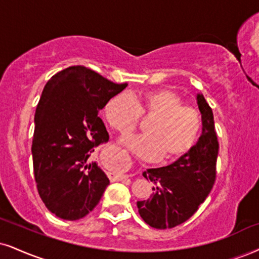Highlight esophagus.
Instances as JSON below:
<instances>
[{
    "instance_id": "esophagus-1",
    "label": "esophagus",
    "mask_w": 259,
    "mask_h": 259,
    "mask_svg": "<svg viewBox=\"0 0 259 259\" xmlns=\"http://www.w3.org/2000/svg\"><path fill=\"white\" fill-rule=\"evenodd\" d=\"M105 155H107L105 157H107L108 161H109V163L116 169V171H114V173H110V174L113 175L115 179H122L123 170L128 167L130 164L128 158H127L124 155L121 154V152L114 151V150H109L108 154Z\"/></svg>"
}]
</instances>
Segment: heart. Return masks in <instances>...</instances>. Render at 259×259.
I'll return each instance as SVG.
<instances>
[{
    "instance_id": "b5f03b06",
    "label": "heart",
    "mask_w": 259,
    "mask_h": 259,
    "mask_svg": "<svg viewBox=\"0 0 259 259\" xmlns=\"http://www.w3.org/2000/svg\"><path fill=\"white\" fill-rule=\"evenodd\" d=\"M107 122L127 135L136 130L140 115L152 117L146 127L149 136L126 137L121 143L140 158L162 156L167 162L184 158L192 151L202 132V117L191 105L183 104L177 92L169 89H152L130 96L119 94L103 108Z\"/></svg>"
}]
</instances>
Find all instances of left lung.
I'll use <instances>...</instances> for the list:
<instances>
[{
  "label": "left lung",
  "mask_w": 259,
  "mask_h": 259,
  "mask_svg": "<svg viewBox=\"0 0 259 259\" xmlns=\"http://www.w3.org/2000/svg\"><path fill=\"white\" fill-rule=\"evenodd\" d=\"M202 114V136L196 146L184 158L162 168L143 173L156 185L149 199L137 202L139 215L151 227L173 228L187 221L215 184L219 142L213 114L202 94L197 95Z\"/></svg>",
  "instance_id": "1"
}]
</instances>
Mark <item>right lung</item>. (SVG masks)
Segmentation results:
<instances>
[{
	"label": "right lung",
	"mask_w": 259,
	"mask_h": 259,
	"mask_svg": "<svg viewBox=\"0 0 259 259\" xmlns=\"http://www.w3.org/2000/svg\"><path fill=\"white\" fill-rule=\"evenodd\" d=\"M126 86L84 66L56 73L44 86L34 114L32 157L38 193L57 218H85L109 185L91 162L95 148L109 140L98 113Z\"/></svg>",
	"instance_id": "obj_1"
}]
</instances>
